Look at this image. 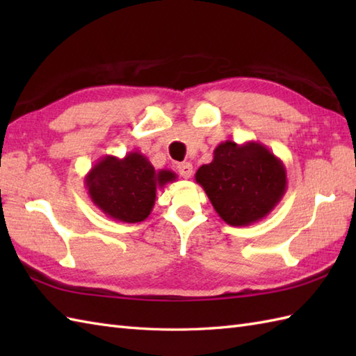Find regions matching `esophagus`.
Masks as SVG:
<instances>
[{
  "label": "esophagus",
  "mask_w": 356,
  "mask_h": 356,
  "mask_svg": "<svg viewBox=\"0 0 356 356\" xmlns=\"http://www.w3.org/2000/svg\"><path fill=\"white\" fill-rule=\"evenodd\" d=\"M177 171L184 179H190L193 176V163L184 162L177 165Z\"/></svg>",
  "instance_id": "1"
}]
</instances>
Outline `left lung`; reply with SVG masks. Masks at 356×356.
I'll list each match as a JSON object with an SVG mask.
<instances>
[{
	"instance_id": "1",
	"label": "left lung",
	"mask_w": 356,
	"mask_h": 356,
	"mask_svg": "<svg viewBox=\"0 0 356 356\" xmlns=\"http://www.w3.org/2000/svg\"><path fill=\"white\" fill-rule=\"evenodd\" d=\"M195 182L205 190L216 213L231 226L263 220L287 188L283 162L255 140L218 143L213 162L195 172Z\"/></svg>"
}]
</instances>
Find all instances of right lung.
I'll return each mask as SVG.
<instances>
[{"label": "right lung", "mask_w": 356, "mask_h": 356, "mask_svg": "<svg viewBox=\"0 0 356 356\" xmlns=\"http://www.w3.org/2000/svg\"><path fill=\"white\" fill-rule=\"evenodd\" d=\"M177 174L156 171L139 151L125 157L107 154L87 172L84 184L93 205L113 220L124 223L143 222L153 211L156 191L174 182Z\"/></svg>", "instance_id": "right-lung-1"}]
</instances>
